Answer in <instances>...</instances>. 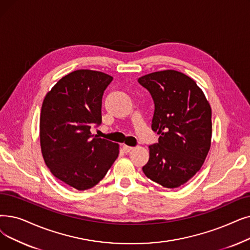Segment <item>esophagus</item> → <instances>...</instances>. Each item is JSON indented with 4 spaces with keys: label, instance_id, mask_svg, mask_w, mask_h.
<instances>
[{
    "label": "esophagus",
    "instance_id": "34e87169",
    "mask_svg": "<svg viewBox=\"0 0 250 250\" xmlns=\"http://www.w3.org/2000/svg\"><path fill=\"white\" fill-rule=\"evenodd\" d=\"M133 149H134V147L127 146V145H123V150L125 152V153H127V152H131Z\"/></svg>",
    "mask_w": 250,
    "mask_h": 250
}]
</instances>
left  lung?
I'll use <instances>...</instances> for the list:
<instances>
[{
    "label": "left lung",
    "instance_id": "obj_1",
    "mask_svg": "<svg viewBox=\"0 0 250 250\" xmlns=\"http://www.w3.org/2000/svg\"><path fill=\"white\" fill-rule=\"evenodd\" d=\"M154 101L152 129L158 143L149 146L145 176L166 188H178L195 176L211 143V108L194 80L177 70L141 77Z\"/></svg>",
    "mask_w": 250,
    "mask_h": 250
}]
</instances>
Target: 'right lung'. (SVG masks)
Returning <instances> with one entry per match:
<instances>
[{"label": "right lung", "instance_id": "right-lung-1", "mask_svg": "<svg viewBox=\"0 0 250 250\" xmlns=\"http://www.w3.org/2000/svg\"><path fill=\"white\" fill-rule=\"evenodd\" d=\"M112 80L100 71H72L53 86L42 105L45 164L54 177L79 191L96 186L119 153L118 144L91 133L102 122V96Z\"/></svg>", "mask_w": 250, "mask_h": 250}]
</instances>
